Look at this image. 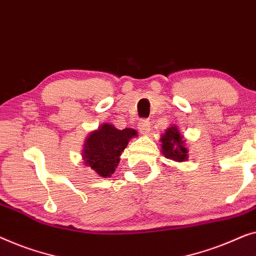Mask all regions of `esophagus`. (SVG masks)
Here are the masks:
<instances>
[{"label":"esophagus","mask_w":256,"mask_h":256,"mask_svg":"<svg viewBox=\"0 0 256 256\" xmlns=\"http://www.w3.org/2000/svg\"><path fill=\"white\" fill-rule=\"evenodd\" d=\"M138 128H139V131L142 133V134H146V133H148V131H150V122L147 120H139Z\"/></svg>","instance_id":"obj_1"}]
</instances>
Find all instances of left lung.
Listing matches in <instances>:
<instances>
[{"label": "left lung", "instance_id": "obj_1", "mask_svg": "<svg viewBox=\"0 0 256 256\" xmlns=\"http://www.w3.org/2000/svg\"><path fill=\"white\" fill-rule=\"evenodd\" d=\"M162 142V153L167 159L174 161L186 160V148L183 146L184 142L182 140V136L178 131V128L172 126L166 131L161 136Z\"/></svg>", "mask_w": 256, "mask_h": 256}]
</instances>
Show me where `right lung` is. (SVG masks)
Returning a JSON list of instances; mask_svg holds the SVG:
<instances>
[{
	"instance_id": "add662e5",
	"label": "right lung",
	"mask_w": 256,
	"mask_h": 256,
	"mask_svg": "<svg viewBox=\"0 0 256 256\" xmlns=\"http://www.w3.org/2000/svg\"><path fill=\"white\" fill-rule=\"evenodd\" d=\"M134 136L136 132L132 128L117 130L110 124L102 125L86 140L84 150L86 164L100 176H111L120 162L122 152Z\"/></svg>"
}]
</instances>
